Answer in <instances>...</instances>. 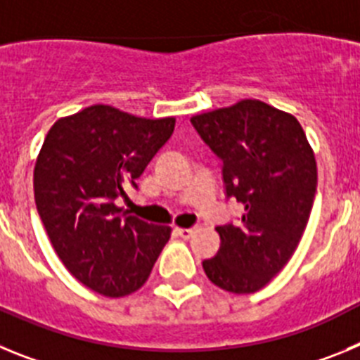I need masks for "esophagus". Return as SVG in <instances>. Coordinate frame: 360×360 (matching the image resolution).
Returning <instances> with one entry per match:
<instances>
[{"label": "esophagus", "instance_id": "34e87169", "mask_svg": "<svg viewBox=\"0 0 360 360\" xmlns=\"http://www.w3.org/2000/svg\"><path fill=\"white\" fill-rule=\"evenodd\" d=\"M196 229L195 227H189V229H176V234L180 238H184V240H189L193 234H195Z\"/></svg>", "mask_w": 360, "mask_h": 360}]
</instances>
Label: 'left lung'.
Masks as SVG:
<instances>
[{
  "label": "left lung",
  "instance_id": "obj_1",
  "mask_svg": "<svg viewBox=\"0 0 360 360\" xmlns=\"http://www.w3.org/2000/svg\"><path fill=\"white\" fill-rule=\"evenodd\" d=\"M221 165L225 196L245 207L218 225L219 249L202 266L216 287L252 294L287 265L307 229L317 165L294 115L247 98L191 119Z\"/></svg>",
  "mask_w": 360,
  "mask_h": 360
}]
</instances>
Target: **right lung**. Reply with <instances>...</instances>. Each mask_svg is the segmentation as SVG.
<instances>
[{
  "label": "right lung",
  "instance_id": "right-lung-1",
  "mask_svg": "<svg viewBox=\"0 0 360 360\" xmlns=\"http://www.w3.org/2000/svg\"><path fill=\"white\" fill-rule=\"evenodd\" d=\"M174 119H142L106 104L59 119L34 169V196L53 250L70 274L108 297L148 281L171 229L115 205L169 141Z\"/></svg>",
  "mask_w": 360,
  "mask_h": 360
}]
</instances>
